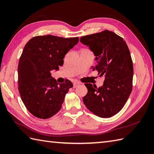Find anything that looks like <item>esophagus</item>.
Segmentation results:
<instances>
[{
	"instance_id": "obj_1",
	"label": "esophagus",
	"mask_w": 154,
	"mask_h": 154,
	"mask_svg": "<svg viewBox=\"0 0 154 154\" xmlns=\"http://www.w3.org/2000/svg\"><path fill=\"white\" fill-rule=\"evenodd\" d=\"M79 85V83L77 82V81H75V82L73 83V88H76Z\"/></svg>"
}]
</instances>
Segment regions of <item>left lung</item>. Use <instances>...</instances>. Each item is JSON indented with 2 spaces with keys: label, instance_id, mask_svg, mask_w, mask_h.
<instances>
[{
  "label": "left lung",
  "instance_id": "1",
  "mask_svg": "<svg viewBox=\"0 0 154 154\" xmlns=\"http://www.w3.org/2000/svg\"><path fill=\"white\" fill-rule=\"evenodd\" d=\"M89 47L97 61L93 70L105 77L103 85L97 88L85 83L88 93L85 105L95 115L109 118L122 110L132 90L133 63L126 42L114 32L104 30L80 38Z\"/></svg>",
  "mask_w": 154,
  "mask_h": 154
}]
</instances>
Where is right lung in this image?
Instances as JSON below:
<instances>
[{
	"label": "right lung",
	"instance_id": "obj_1",
	"mask_svg": "<svg viewBox=\"0 0 154 154\" xmlns=\"http://www.w3.org/2000/svg\"><path fill=\"white\" fill-rule=\"evenodd\" d=\"M78 42V37L45 35L32 38L25 45L18 67V91L32 115L47 119L60 110L73 83L68 79L58 83L51 71L63 65L65 55Z\"/></svg>",
	"mask_w": 154,
	"mask_h": 154
}]
</instances>
